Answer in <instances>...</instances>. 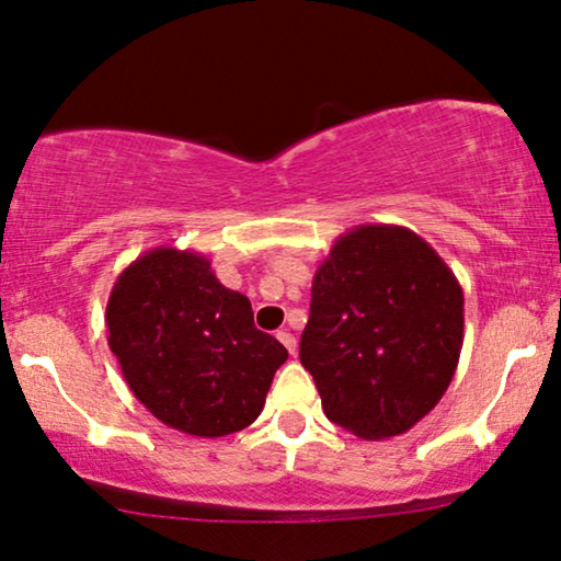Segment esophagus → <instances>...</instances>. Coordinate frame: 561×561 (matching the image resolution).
<instances>
[{"label":"esophagus","mask_w":561,"mask_h":561,"mask_svg":"<svg viewBox=\"0 0 561 561\" xmlns=\"http://www.w3.org/2000/svg\"><path fill=\"white\" fill-rule=\"evenodd\" d=\"M276 339H279L282 341V346H285L287 351H289V354H297V339H295V335L293 333H289V331H279V333H276Z\"/></svg>","instance_id":"obj_1"}]
</instances>
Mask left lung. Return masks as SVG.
I'll use <instances>...</instances> for the list:
<instances>
[{
    "label": "left lung",
    "instance_id": "8db88e82",
    "mask_svg": "<svg viewBox=\"0 0 561 561\" xmlns=\"http://www.w3.org/2000/svg\"><path fill=\"white\" fill-rule=\"evenodd\" d=\"M310 297L300 362L328 421L377 442L438 405L465 341V293L421 236L351 228L318 266Z\"/></svg>",
    "mask_w": 561,
    "mask_h": 561
}]
</instances>
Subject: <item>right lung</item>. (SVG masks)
<instances>
[{"label": "right lung", "instance_id": "right-lung-1", "mask_svg": "<svg viewBox=\"0 0 561 561\" xmlns=\"http://www.w3.org/2000/svg\"><path fill=\"white\" fill-rule=\"evenodd\" d=\"M107 343L133 394L163 425L220 438L264 410L287 348L253 325L249 297L220 285L210 259L159 245L112 287Z\"/></svg>", "mask_w": 561, "mask_h": 561}]
</instances>
